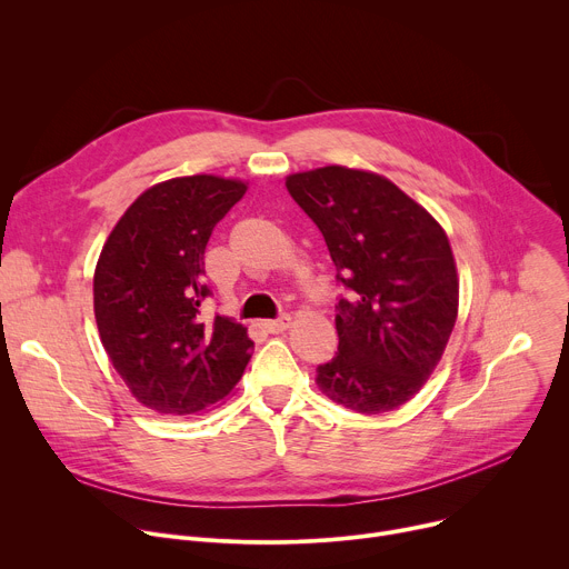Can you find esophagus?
<instances>
[{"mask_svg": "<svg viewBox=\"0 0 569 569\" xmlns=\"http://www.w3.org/2000/svg\"><path fill=\"white\" fill-rule=\"evenodd\" d=\"M290 325H292L290 316H283V318H279V320H266V322H261V327H263L266 331H270V333H281V331L290 329Z\"/></svg>", "mask_w": 569, "mask_h": 569, "instance_id": "1", "label": "esophagus"}]
</instances>
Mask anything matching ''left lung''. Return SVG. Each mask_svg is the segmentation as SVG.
<instances>
[{
    "label": "left lung",
    "instance_id": "1",
    "mask_svg": "<svg viewBox=\"0 0 569 569\" xmlns=\"http://www.w3.org/2000/svg\"><path fill=\"white\" fill-rule=\"evenodd\" d=\"M325 236L338 279V353L318 388L363 416L416 397L440 363L458 318V274L440 222L383 174L325 166L286 177Z\"/></svg>",
    "mask_w": 569,
    "mask_h": 569
}]
</instances>
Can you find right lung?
Segmentation results:
<instances>
[{
    "instance_id": "right-lung-1",
    "label": "right lung",
    "mask_w": 569,
    "mask_h": 569,
    "mask_svg": "<svg viewBox=\"0 0 569 569\" xmlns=\"http://www.w3.org/2000/svg\"><path fill=\"white\" fill-rule=\"evenodd\" d=\"M249 183L216 174L147 188L101 247L92 277L99 340L129 392L161 416H194L233 392L247 327L201 318L203 251Z\"/></svg>"
}]
</instances>
